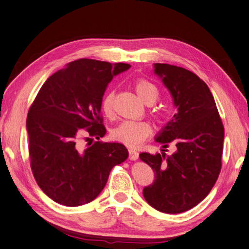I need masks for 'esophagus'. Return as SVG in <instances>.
<instances>
[{"label":"esophagus","instance_id":"obj_1","mask_svg":"<svg viewBox=\"0 0 249 249\" xmlns=\"http://www.w3.org/2000/svg\"><path fill=\"white\" fill-rule=\"evenodd\" d=\"M128 154L130 160H137L139 158V153L135 149H128Z\"/></svg>","mask_w":249,"mask_h":249}]
</instances>
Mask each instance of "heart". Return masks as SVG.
I'll use <instances>...</instances> for the list:
<instances>
[{"label": "heart", "instance_id": "b5f03b06", "mask_svg": "<svg viewBox=\"0 0 249 249\" xmlns=\"http://www.w3.org/2000/svg\"><path fill=\"white\" fill-rule=\"evenodd\" d=\"M134 88L138 96L141 98L146 105H153L157 101L159 92L157 87L147 79L138 78L134 83ZM113 100L114 91L108 90L104 94L101 108L104 114L108 118L113 117ZM152 135V126L146 122H134V121H125L111 130L110 136L112 140L122 143L127 147L137 148Z\"/></svg>", "mask_w": 249, "mask_h": 249}]
</instances>
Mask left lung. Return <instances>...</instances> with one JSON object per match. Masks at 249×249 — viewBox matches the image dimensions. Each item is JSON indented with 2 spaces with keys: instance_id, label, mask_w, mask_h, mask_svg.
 Wrapping results in <instances>:
<instances>
[{
  "instance_id": "left-lung-1",
  "label": "left lung",
  "mask_w": 249,
  "mask_h": 249,
  "mask_svg": "<svg viewBox=\"0 0 249 249\" xmlns=\"http://www.w3.org/2000/svg\"><path fill=\"white\" fill-rule=\"evenodd\" d=\"M155 73L176 107L156 141L163 148L174 144L176 152L140 154L155 173L143 196L156 210L175 214L198 205L214 186L222 167L224 126L210 89L197 75L166 63H155Z\"/></svg>"
}]
</instances>
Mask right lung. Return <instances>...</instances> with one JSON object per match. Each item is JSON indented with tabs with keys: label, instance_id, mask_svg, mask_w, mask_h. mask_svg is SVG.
I'll return each mask as SVG.
<instances>
[{
	"label": "right lung",
	"instance_id": "1",
	"mask_svg": "<svg viewBox=\"0 0 249 249\" xmlns=\"http://www.w3.org/2000/svg\"><path fill=\"white\" fill-rule=\"evenodd\" d=\"M128 63L82 58L50 76L28 110L31 169L39 188L56 203L77 207L97 197L112 167L128 157L121 143L95 141L83 149L84 135L106 134L101 102L112 77ZM90 139V138H86Z\"/></svg>",
	"mask_w": 249,
	"mask_h": 249
}]
</instances>
